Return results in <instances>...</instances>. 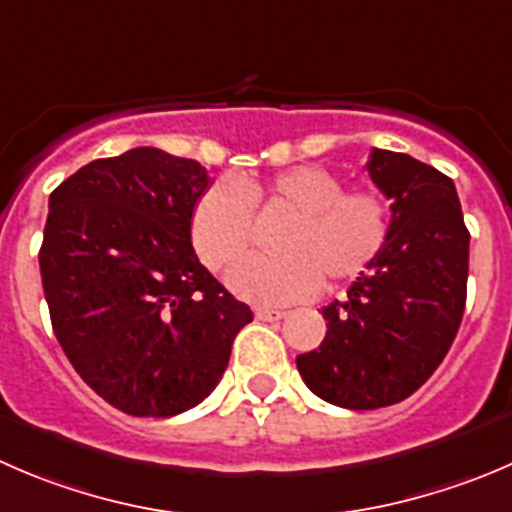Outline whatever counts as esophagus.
<instances>
[{"label": "esophagus", "instance_id": "34e87169", "mask_svg": "<svg viewBox=\"0 0 512 512\" xmlns=\"http://www.w3.org/2000/svg\"><path fill=\"white\" fill-rule=\"evenodd\" d=\"M255 317H257V320L275 322V320H282V317H285V312H282V310H270V307H257Z\"/></svg>", "mask_w": 512, "mask_h": 512}]
</instances>
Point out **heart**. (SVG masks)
Here are the masks:
<instances>
[{"label":"heart","mask_w":512,"mask_h":512,"mask_svg":"<svg viewBox=\"0 0 512 512\" xmlns=\"http://www.w3.org/2000/svg\"><path fill=\"white\" fill-rule=\"evenodd\" d=\"M255 207L287 215L275 245L280 255H252L230 270V287L260 305H290L322 287L355 280L390 237V205L377 190H345L342 177L320 165H297L267 182L222 177L197 197L190 235L210 270H225L250 247Z\"/></svg>","instance_id":"obj_1"}]
</instances>
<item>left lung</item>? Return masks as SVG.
Returning a JSON list of instances; mask_svg holds the SVG:
<instances>
[{"instance_id":"obj_1","label":"left lung","mask_w":512,"mask_h":512,"mask_svg":"<svg viewBox=\"0 0 512 512\" xmlns=\"http://www.w3.org/2000/svg\"><path fill=\"white\" fill-rule=\"evenodd\" d=\"M367 172L393 200L388 245L345 300L322 307L320 347L297 355L307 388L347 410L410 398L448 355L468 295L470 232L453 180L388 150H372Z\"/></svg>"}]
</instances>
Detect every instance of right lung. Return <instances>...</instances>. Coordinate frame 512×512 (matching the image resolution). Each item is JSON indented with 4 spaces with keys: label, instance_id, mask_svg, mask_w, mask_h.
<instances>
[{
    "label": "right lung",
    "instance_id": "add662e5",
    "mask_svg": "<svg viewBox=\"0 0 512 512\" xmlns=\"http://www.w3.org/2000/svg\"><path fill=\"white\" fill-rule=\"evenodd\" d=\"M207 187L200 162L137 147L49 195L39 272L54 335L89 388L135 418L202 403L252 320L192 247Z\"/></svg>",
    "mask_w": 512,
    "mask_h": 512
}]
</instances>
